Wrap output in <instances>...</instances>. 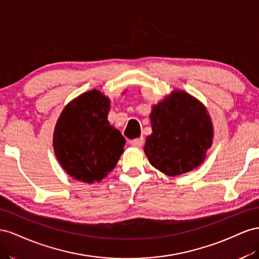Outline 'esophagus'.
<instances>
[{
    "label": "esophagus",
    "instance_id": "esophagus-1",
    "mask_svg": "<svg viewBox=\"0 0 259 259\" xmlns=\"http://www.w3.org/2000/svg\"><path fill=\"white\" fill-rule=\"evenodd\" d=\"M144 143V139L143 138H139V139H134V140H130L129 144L132 146H136V147H141Z\"/></svg>",
    "mask_w": 259,
    "mask_h": 259
}]
</instances>
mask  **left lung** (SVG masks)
I'll use <instances>...</instances> for the list:
<instances>
[{
  "label": "left lung",
  "instance_id": "8db88e82",
  "mask_svg": "<svg viewBox=\"0 0 259 259\" xmlns=\"http://www.w3.org/2000/svg\"><path fill=\"white\" fill-rule=\"evenodd\" d=\"M152 135L144 153L151 165L176 177L197 168L212 144L213 129L207 109L184 91H172L150 115Z\"/></svg>",
  "mask_w": 259,
  "mask_h": 259
}]
</instances>
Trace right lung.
Here are the masks:
<instances>
[{"label":"right lung","instance_id":"1","mask_svg":"<svg viewBox=\"0 0 259 259\" xmlns=\"http://www.w3.org/2000/svg\"><path fill=\"white\" fill-rule=\"evenodd\" d=\"M110 101L98 90L68 103L56 122L53 146L57 160L71 178L84 183L101 181L115 168L125 140L110 125Z\"/></svg>","mask_w":259,"mask_h":259}]
</instances>
